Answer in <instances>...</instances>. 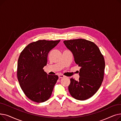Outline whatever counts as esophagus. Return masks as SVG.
<instances>
[{"instance_id":"1","label":"esophagus","mask_w":121,"mask_h":121,"mask_svg":"<svg viewBox=\"0 0 121 121\" xmlns=\"http://www.w3.org/2000/svg\"><path fill=\"white\" fill-rule=\"evenodd\" d=\"M58 77H59V78H64V77H65V76H64V75H62V74H59V75H58Z\"/></svg>"}]
</instances>
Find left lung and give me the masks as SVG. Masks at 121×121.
I'll list each match as a JSON object with an SVG mask.
<instances>
[{
    "label": "left lung",
    "instance_id": "8db88e82",
    "mask_svg": "<svg viewBox=\"0 0 121 121\" xmlns=\"http://www.w3.org/2000/svg\"><path fill=\"white\" fill-rule=\"evenodd\" d=\"M63 42L73 53L76 64L81 67L79 80L70 79L69 92L78 100L89 99L98 91L103 81L104 57L98 46L90 41L78 39Z\"/></svg>",
    "mask_w": 121,
    "mask_h": 121
}]
</instances>
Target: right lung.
Returning a JSON list of instances; mask_svg holds the SVG:
<instances>
[{
    "label": "right lung",
    "instance_id": "right-lung-1",
    "mask_svg": "<svg viewBox=\"0 0 121 121\" xmlns=\"http://www.w3.org/2000/svg\"><path fill=\"white\" fill-rule=\"evenodd\" d=\"M60 40H38L25 47L17 62V77L26 97L36 103H43L52 95L58 75H48L43 69L50 51Z\"/></svg>",
    "mask_w": 121,
    "mask_h": 121
}]
</instances>
